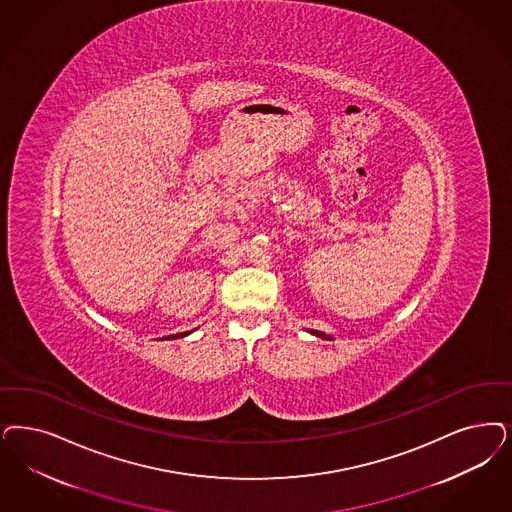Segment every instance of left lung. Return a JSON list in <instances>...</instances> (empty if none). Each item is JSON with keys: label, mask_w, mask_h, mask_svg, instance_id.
<instances>
[{"label": "left lung", "mask_w": 512, "mask_h": 512, "mask_svg": "<svg viewBox=\"0 0 512 512\" xmlns=\"http://www.w3.org/2000/svg\"><path fill=\"white\" fill-rule=\"evenodd\" d=\"M312 335L319 336V338H331V336L325 335V333H319V331H310Z\"/></svg>", "instance_id": "8db88e82"}]
</instances>
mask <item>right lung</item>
<instances>
[{"label": "right lung", "mask_w": 512, "mask_h": 512, "mask_svg": "<svg viewBox=\"0 0 512 512\" xmlns=\"http://www.w3.org/2000/svg\"><path fill=\"white\" fill-rule=\"evenodd\" d=\"M189 333H191V331H187V333H179V335L168 336V338H179V336H187Z\"/></svg>", "instance_id": "obj_1"}]
</instances>
